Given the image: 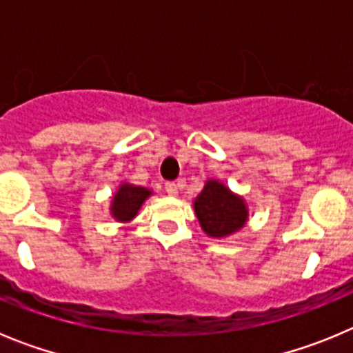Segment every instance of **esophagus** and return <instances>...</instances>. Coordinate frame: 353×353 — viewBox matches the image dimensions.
<instances>
[{
	"label": "esophagus",
	"instance_id": "34e87169",
	"mask_svg": "<svg viewBox=\"0 0 353 353\" xmlns=\"http://www.w3.org/2000/svg\"><path fill=\"white\" fill-rule=\"evenodd\" d=\"M166 192L170 196H176V194H179V183L166 182Z\"/></svg>",
	"mask_w": 353,
	"mask_h": 353
}]
</instances>
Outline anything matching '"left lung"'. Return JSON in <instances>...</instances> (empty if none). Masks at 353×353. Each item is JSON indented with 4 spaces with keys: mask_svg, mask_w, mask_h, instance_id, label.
Instances as JSON below:
<instances>
[{
    "mask_svg": "<svg viewBox=\"0 0 353 353\" xmlns=\"http://www.w3.org/2000/svg\"><path fill=\"white\" fill-rule=\"evenodd\" d=\"M196 217L210 236H226L239 232L248 221L244 199L233 194L217 180H208L194 201Z\"/></svg>",
    "mask_w": 353,
    "mask_h": 353,
    "instance_id": "1",
    "label": "left lung"
}]
</instances>
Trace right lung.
Instances as JSON below:
<instances>
[{"instance_id":"right-lung-1","label":"right lung","mask_w":353,"mask_h":353,"mask_svg":"<svg viewBox=\"0 0 353 353\" xmlns=\"http://www.w3.org/2000/svg\"><path fill=\"white\" fill-rule=\"evenodd\" d=\"M152 192L145 187L130 185V183H123L120 185L118 192L113 198V205H111V214L117 221H130L134 215L138 214V210L141 208L143 201H145Z\"/></svg>"}]
</instances>
